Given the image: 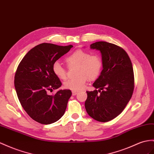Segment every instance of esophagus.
<instances>
[{
    "label": "esophagus",
    "mask_w": 154,
    "mask_h": 154,
    "mask_svg": "<svg viewBox=\"0 0 154 154\" xmlns=\"http://www.w3.org/2000/svg\"><path fill=\"white\" fill-rule=\"evenodd\" d=\"M78 92H79L78 91H72V95L73 96H75L76 94H77Z\"/></svg>",
    "instance_id": "1"
}]
</instances>
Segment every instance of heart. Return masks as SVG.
<instances>
[{
  "label": "heart",
  "instance_id": "obj_1",
  "mask_svg": "<svg viewBox=\"0 0 154 154\" xmlns=\"http://www.w3.org/2000/svg\"><path fill=\"white\" fill-rule=\"evenodd\" d=\"M68 67L77 66L75 78L70 79L64 82L66 89L78 91L83 88L88 78L90 80L96 79L101 73L103 63L99 55L92 54L83 50H77L66 58ZM53 71L58 78L64 80L67 78L66 69L59 62H54Z\"/></svg>",
  "mask_w": 154,
  "mask_h": 154
}]
</instances>
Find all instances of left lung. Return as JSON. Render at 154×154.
<instances>
[{
    "label": "left lung",
    "mask_w": 154,
    "mask_h": 154,
    "mask_svg": "<svg viewBox=\"0 0 154 154\" xmlns=\"http://www.w3.org/2000/svg\"><path fill=\"white\" fill-rule=\"evenodd\" d=\"M90 48L100 51L103 69L93 84L99 90L86 92L85 109L94 120L109 122L119 115L131 100L135 86L132 63L125 50L113 43L97 42Z\"/></svg>",
    "instance_id": "8db88e82"
}]
</instances>
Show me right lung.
<instances>
[{
	"label": "right lung",
	"instance_id": "add662e5",
	"mask_svg": "<svg viewBox=\"0 0 154 154\" xmlns=\"http://www.w3.org/2000/svg\"><path fill=\"white\" fill-rule=\"evenodd\" d=\"M73 45L60 46L43 43L30 49L23 57L15 74L14 85L18 99L29 116L42 124H50L64 115L70 90H60L62 82L53 71V64Z\"/></svg>",
	"mask_w": 154,
	"mask_h": 154
}]
</instances>
